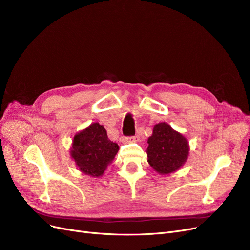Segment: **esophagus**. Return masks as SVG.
Returning a JSON list of instances; mask_svg holds the SVG:
<instances>
[{
    "label": "esophagus",
    "instance_id": "esophagus-1",
    "mask_svg": "<svg viewBox=\"0 0 250 250\" xmlns=\"http://www.w3.org/2000/svg\"><path fill=\"white\" fill-rule=\"evenodd\" d=\"M125 140H126L127 142H138V141L140 140V137L137 136V135H135V136H130V137H126Z\"/></svg>",
    "mask_w": 250,
    "mask_h": 250
}]
</instances>
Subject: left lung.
<instances>
[{"mask_svg": "<svg viewBox=\"0 0 250 250\" xmlns=\"http://www.w3.org/2000/svg\"><path fill=\"white\" fill-rule=\"evenodd\" d=\"M188 155V143L186 138L166 123L154 125L148 139L147 156L156 172L169 174L178 170L186 163Z\"/></svg>", "mask_w": 250, "mask_h": 250, "instance_id": "8db88e82", "label": "left lung"}]
</instances>
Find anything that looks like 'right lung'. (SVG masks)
Listing matches in <instances>:
<instances>
[{"label":"right lung","instance_id":"1","mask_svg":"<svg viewBox=\"0 0 250 250\" xmlns=\"http://www.w3.org/2000/svg\"><path fill=\"white\" fill-rule=\"evenodd\" d=\"M117 151L118 145L109 140L103 126L95 123L74 137L71 155L80 171L99 177Z\"/></svg>","mask_w":250,"mask_h":250}]
</instances>
